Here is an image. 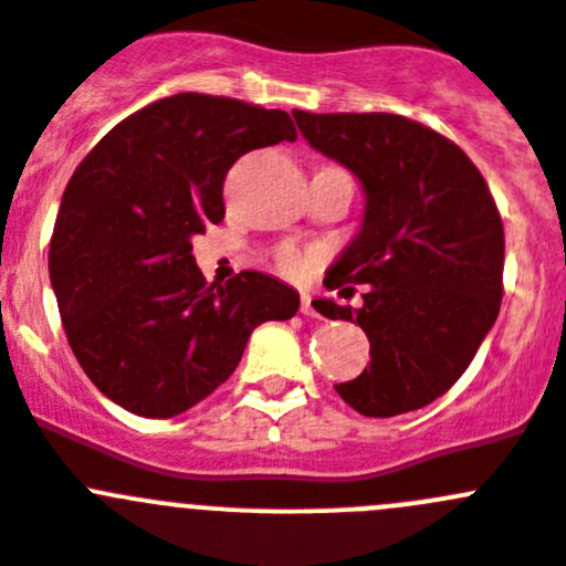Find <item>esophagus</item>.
I'll use <instances>...</instances> for the list:
<instances>
[{
	"mask_svg": "<svg viewBox=\"0 0 566 566\" xmlns=\"http://www.w3.org/2000/svg\"><path fill=\"white\" fill-rule=\"evenodd\" d=\"M301 313H304V315H318V310H315V298L310 293L301 295Z\"/></svg>",
	"mask_w": 566,
	"mask_h": 566,
	"instance_id": "obj_1",
	"label": "esophagus"
}]
</instances>
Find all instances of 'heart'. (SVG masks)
Segmentation results:
<instances>
[{"mask_svg":"<svg viewBox=\"0 0 566 566\" xmlns=\"http://www.w3.org/2000/svg\"><path fill=\"white\" fill-rule=\"evenodd\" d=\"M273 262H276V268L282 273L301 276V273L313 271V268L318 265L321 251L318 248H298V245H290V242H284V245H279L276 251H273Z\"/></svg>","mask_w":566,"mask_h":566,"instance_id":"heart-1","label":"heart"}]
</instances>
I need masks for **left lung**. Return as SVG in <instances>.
<instances>
[{
  "label": "left lung",
  "mask_w": 566,
  "mask_h": 566,
  "mask_svg": "<svg viewBox=\"0 0 566 566\" xmlns=\"http://www.w3.org/2000/svg\"><path fill=\"white\" fill-rule=\"evenodd\" d=\"M315 150L355 172L366 189L363 229L324 284L363 307L318 298L332 321L360 324L371 363L335 385L371 419L410 413L458 382L503 301V218L472 158L452 139L399 114L293 111Z\"/></svg>",
  "instance_id": "8db88e82"
}]
</instances>
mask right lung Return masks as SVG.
Instances as JSON below:
<instances>
[{"label":"right lung","mask_w":566,"mask_h":566,"mask_svg":"<svg viewBox=\"0 0 566 566\" xmlns=\"http://www.w3.org/2000/svg\"><path fill=\"white\" fill-rule=\"evenodd\" d=\"M279 108L172 94L114 125L63 189L50 282L77 363L111 402L170 419L226 382L251 332L298 293L242 271L206 282L192 237L223 220V181L256 147L295 142Z\"/></svg>","instance_id":"obj_1"}]
</instances>
